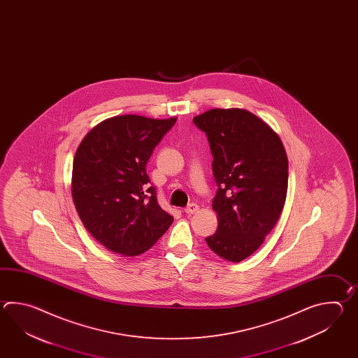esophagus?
Here are the masks:
<instances>
[{"instance_id": "1", "label": "esophagus", "mask_w": 358, "mask_h": 358, "mask_svg": "<svg viewBox=\"0 0 358 358\" xmlns=\"http://www.w3.org/2000/svg\"><path fill=\"white\" fill-rule=\"evenodd\" d=\"M198 211V205L197 203H189V205L187 206L185 208H184V213H194Z\"/></svg>"}]
</instances>
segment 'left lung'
<instances>
[{"label": "left lung", "mask_w": 358, "mask_h": 358, "mask_svg": "<svg viewBox=\"0 0 358 358\" xmlns=\"http://www.w3.org/2000/svg\"><path fill=\"white\" fill-rule=\"evenodd\" d=\"M205 131L217 185L213 208L219 225L206 243L241 262L259 250L285 203L288 159L279 136L242 108H213L193 119Z\"/></svg>", "instance_id": "1"}]
</instances>
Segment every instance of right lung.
Instances as JSON below:
<instances>
[{"instance_id": "add662e5", "label": "right lung", "mask_w": 358, "mask_h": 358, "mask_svg": "<svg viewBox=\"0 0 358 358\" xmlns=\"http://www.w3.org/2000/svg\"><path fill=\"white\" fill-rule=\"evenodd\" d=\"M122 115L99 122L84 137L73 162L71 193L84 227L107 250L138 256L173 224L151 185L145 165L176 124Z\"/></svg>"}]
</instances>
